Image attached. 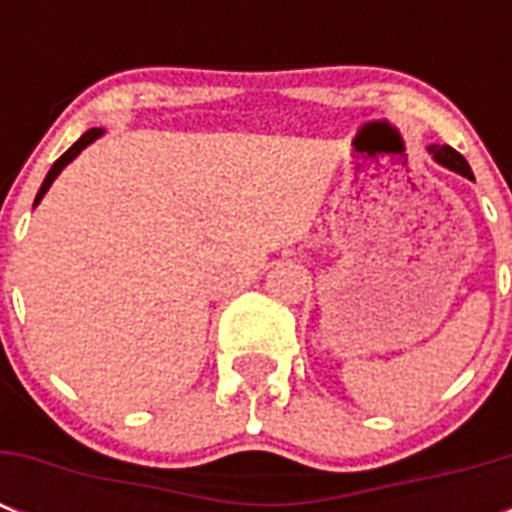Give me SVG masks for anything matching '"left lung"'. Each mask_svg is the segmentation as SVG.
Returning a JSON list of instances; mask_svg holds the SVG:
<instances>
[{
  "mask_svg": "<svg viewBox=\"0 0 512 512\" xmlns=\"http://www.w3.org/2000/svg\"><path fill=\"white\" fill-rule=\"evenodd\" d=\"M428 151L433 154V159H436L441 167L457 172V175L462 177H468V180H476V177H473V170H470V164L465 162V156L457 154L452 146H430Z\"/></svg>",
  "mask_w": 512,
  "mask_h": 512,
  "instance_id": "left-lung-1",
  "label": "left lung"
}]
</instances>
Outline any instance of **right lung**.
<instances>
[{
	"label": "right lung",
	"mask_w": 512,
	"mask_h": 512,
	"mask_svg": "<svg viewBox=\"0 0 512 512\" xmlns=\"http://www.w3.org/2000/svg\"><path fill=\"white\" fill-rule=\"evenodd\" d=\"M100 135H103V130H98V127H95V130H87V132H84V135H82V138L76 140L74 146L68 148L66 154L60 156L58 162L52 164V170H50V172H47V177H44V183H42V188H39V193H36V199H34V207H36V204H39V201H42V196H44V193H47V188H50V185H52V180H55V177H58V175H60V172H63V167H66V164H68V162H74L76 156L82 154L84 148L90 146V143H95V140H98V138H100Z\"/></svg>",
	"instance_id": "right-lung-1"
}]
</instances>
